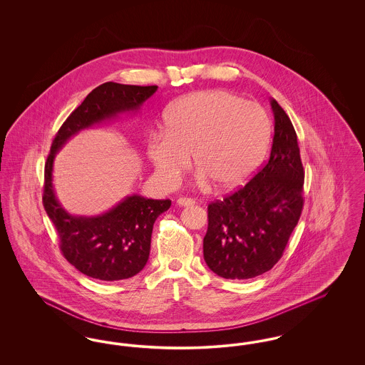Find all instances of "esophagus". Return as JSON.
<instances>
[{
    "label": "esophagus",
    "instance_id": "1",
    "mask_svg": "<svg viewBox=\"0 0 365 365\" xmlns=\"http://www.w3.org/2000/svg\"><path fill=\"white\" fill-rule=\"evenodd\" d=\"M176 202L179 207H192L195 204V201L192 198H187V197H180V198H178Z\"/></svg>",
    "mask_w": 365,
    "mask_h": 365
}]
</instances>
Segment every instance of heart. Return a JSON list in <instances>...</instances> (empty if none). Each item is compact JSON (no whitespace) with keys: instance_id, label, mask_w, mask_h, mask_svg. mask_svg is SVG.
<instances>
[{"instance_id":"b5f03b06","label":"heart","mask_w":365,"mask_h":365,"mask_svg":"<svg viewBox=\"0 0 365 365\" xmlns=\"http://www.w3.org/2000/svg\"><path fill=\"white\" fill-rule=\"evenodd\" d=\"M272 124L261 105L226 90L191 93L164 116V133L148 140V157L167 186L183 174L192 155L202 180L235 189L259 168L268 150Z\"/></svg>"}]
</instances>
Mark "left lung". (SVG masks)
<instances>
[{
  "label": "left lung",
  "mask_w": 365,
  "mask_h": 365,
  "mask_svg": "<svg viewBox=\"0 0 365 365\" xmlns=\"http://www.w3.org/2000/svg\"><path fill=\"white\" fill-rule=\"evenodd\" d=\"M275 134L271 156L245 186L208 205L204 259L225 279L256 278L283 256L304 207L305 171L294 127L271 100Z\"/></svg>",
  "instance_id": "8db88e82"
}]
</instances>
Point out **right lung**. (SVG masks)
I'll use <instances>...</instances> for the list:
<instances>
[{"label": "right lung", "mask_w": 365, "mask_h": 365, "mask_svg": "<svg viewBox=\"0 0 365 365\" xmlns=\"http://www.w3.org/2000/svg\"><path fill=\"white\" fill-rule=\"evenodd\" d=\"M157 86H134L106 82L88 93L53 139L45 164L42 202L57 230L60 250L78 271L106 282L137 275L146 265L157 217L171 207L170 200H150L140 195L125 197L104 215L72 216L60 205L52 183L53 160L68 139L81 130L137 112L156 93Z\"/></svg>", "instance_id": "1"}]
</instances>
